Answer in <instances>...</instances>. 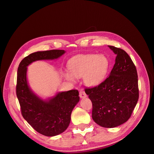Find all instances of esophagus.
Instances as JSON below:
<instances>
[{
    "mask_svg": "<svg viewBox=\"0 0 154 154\" xmlns=\"http://www.w3.org/2000/svg\"><path fill=\"white\" fill-rule=\"evenodd\" d=\"M80 97H81V98H85V97H87V94H85L84 91H81L80 92Z\"/></svg>",
    "mask_w": 154,
    "mask_h": 154,
    "instance_id": "obj_1",
    "label": "esophagus"
}]
</instances>
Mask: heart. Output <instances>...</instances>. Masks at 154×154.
I'll list each match as a JSON object with an SVG mask.
<instances>
[{
  "instance_id": "heart-1",
  "label": "heart",
  "mask_w": 154,
  "mask_h": 154,
  "mask_svg": "<svg viewBox=\"0 0 154 154\" xmlns=\"http://www.w3.org/2000/svg\"><path fill=\"white\" fill-rule=\"evenodd\" d=\"M110 63L105 55L94 54H80L69 60V72H65L67 80L74 82V77L81 78L88 86H95L104 80L109 71Z\"/></svg>"
}]
</instances>
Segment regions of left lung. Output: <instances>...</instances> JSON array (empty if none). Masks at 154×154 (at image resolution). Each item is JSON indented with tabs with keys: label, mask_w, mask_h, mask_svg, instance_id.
<instances>
[{
	"label": "left lung",
	"mask_w": 154,
	"mask_h": 154,
	"mask_svg": "<svg viewBox=\"0 0 154 154\" xmlns=\"http://www.w3.org/2000/svg\"><path fill=\"white\" fill-rule=\"evenodd\" d=\"M109 47L117 55L112 71L98 85L86 87L92 103V117L105 128H114L127 122L139 99L136 67L125 51Z\"/></svg>",
	"instance_id": "1"
}]
</instances>
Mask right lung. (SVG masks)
Returning a JSON list of instances; mask_svg holds the SVG:
<instances>
[{"label":"right lung","mask_w":154,"mask_h":154,"mask_svg":"<svg viewBox=\"0 0 154 154\" xmlns=\"http://www.w3.org/2000/svg\"><path fill=\"white\" fill-rule=\"evenodd\" d=\"M65 52L50 50L31 53L22 60L18 67L16 93L21 114L36 132L45 136H57L67 128L72 109L80 100L79 92L74 89L59 92L48 101L41 100L27 85V66L36 60L58 58Z\"/></svg>","instance_id":"obj_1"}]
</instances>
